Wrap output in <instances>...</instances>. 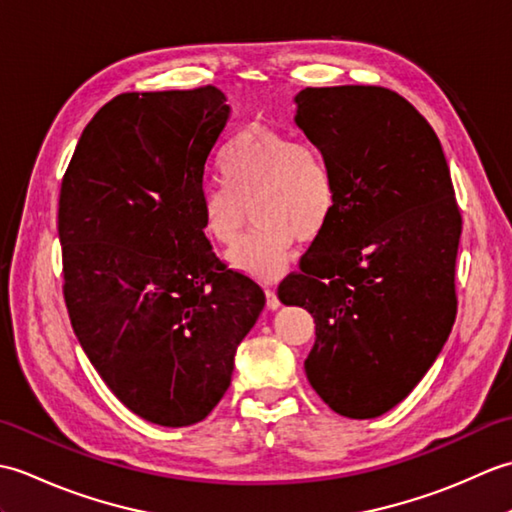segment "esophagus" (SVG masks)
<instances>
[{"mask_svg":"<svg viewBox=\"0 0 512 512\" xmlns=\"http://www.w3.org/2000/svg\"><path fill=\"white\" fill-rule=\"evenodd\" d=\"M266 306L270 310H277L279 308V299H277L275 288H266Z\"/></svg>","mask_w":512,"mask_h":512,"instance_id":"esophagus-1","label":"esophagus"}]
</instances>
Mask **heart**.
I'll use <instances>...</instances> for the list:
<instances>
[{
  "label": "heart",
  "mask_w": 512,
  "mask_h": 512,
  "mask_svg": "<svg viewBox=\"0 0 512 512\" xmlns=\"http://www.w3.org/2000/svg\"><path fill=\"white\" fill-rule=\"evenodd\" d=\"M220 173L224 182H209L200 191L202 231L211 242L233 248L250 206L257 228L228 255L233 268L250 277H279L297 239H317L334 213L336 182L323 151L270 125H246L228 140Z\"/></svg>",
  "instance_id": "obj_1"
}]
</instances>
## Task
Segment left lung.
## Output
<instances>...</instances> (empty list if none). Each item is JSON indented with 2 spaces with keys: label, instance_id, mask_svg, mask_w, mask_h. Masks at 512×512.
<instances>
[{
  "label": "left lung",
  "instance_id": "8db88e82",
  "mask_svg": "<svg viewBox=\"0 0 512 512\" xmlns=\"http://www.w3.org/2000/svg\"><path fill=\"white\" fill-rule=\"evenodd\" d=\"M295 103V123L330 162L336 204L277 295L314 319L312 389L345 418H376L449 339L462 215L436 132L400 94L336 85Z\"/></svg>",
  "mask_w": 512,
  "mask_h": 512
}]
</instances>
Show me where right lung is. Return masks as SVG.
Masks as SVG:
<instances>
[{
	"mask_svg": "<svg viewBox=\"0 0 512 512\" xmlns=\"http://www.w3.org/2000/svg\"><path fill=\"white\" fill-rule=\"evenodd\" d=\"M228 116L213 85L121 94L83 129L61 182L72 330L112 394L160 427L209 416L266 303L202 231L204 167Z\"/></svg>",
	"mask_w": 512,
	"mask_h": 512,
	"instance_id": "right-lung-1",
	"label": "right lung"
}]
</instances>
